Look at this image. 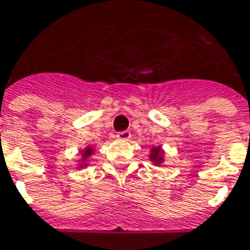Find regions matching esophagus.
<instances>
[{"label":"esophagus","instance_id":"esophagus-1","mask_svg":"<svg viewBox=\"0 0 250 250\" xmlns=\"http://www.w3.org/2000/svg\"><path fill=\"white\" fill-rule=\"evenodd\" d=\"M116 138L120 139V141H128V139L131 138V132L128 130L119 131V132L116 134Z\"/></svg>","mask_w":250,"mask_h":250}]
</instances>
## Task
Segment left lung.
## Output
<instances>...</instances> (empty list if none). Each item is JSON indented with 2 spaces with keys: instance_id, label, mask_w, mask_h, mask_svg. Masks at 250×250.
I'll list each match as a JSON object with an SVG mask.
<instances>
[{
  "instance_id": "1",
  "label": "left lung",
  "mask_w": 250,
  "mask_h": 250,
  "mask_svg": "<svg viewBox=\"0 0 250 250\" xmlns=\"http://www.w3.org/2000/svg\"><path fill=\"white\" fill-rule=\"evenodd\" d=\"M161 149L160 147H155V149L151 150V154H150V158H151V161L154 162H161Z\"/></svg>"
}]
</instances>
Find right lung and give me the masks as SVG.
Masks as SVG:
<instances>
[{"instance_id":"1","label":"right lung","mask_w":250,"mask_h":250,"mask_svg":"<svg viewBox=\"0 0 250 250\" xmlns=\"http://www.w3.org/2000/svg\"><path fill=\"white\" fill-rule=\"evenodd\" d=\"M90 153H92V149H90V147H88V149H86V151L83 153V158H86L88 155H90Z\"/></svg>"}]
</instances>
